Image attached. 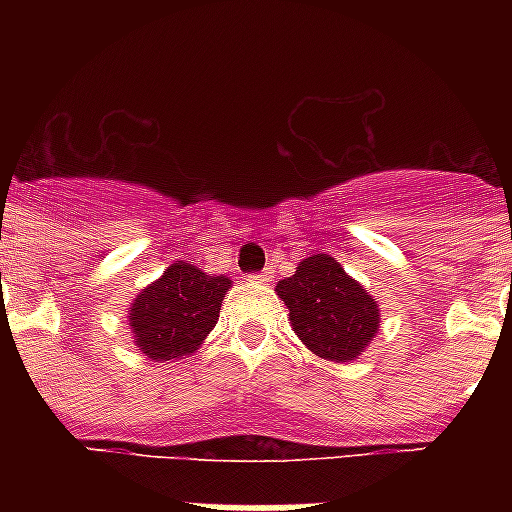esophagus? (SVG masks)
Returning a JSON list of instances; mask_svg holds the SVG:
<instances>
[{"label":"esophagus","instance_id":"34e87169","mask_svg":"<svg viewBox=\"0 0 512 512\" xmlns=\"http://www.w3.org/2000/svg\"><path fill=\"white\" fill-rule=\"evenodd\" d=\"M252 284H268L271 281V271H263V273H255V276H249Z\"/></svg>","mask_w":512,"mask_h":512}]
</instances>
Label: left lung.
Here are the masks:
<instances>
[{"label":"left lung","instance_id":"left-lung-1","mask_svg":"<svg viewBox=\"0 0 512 512\" xmlns=\"http://www.w3.org/2000/svg\"><path fill=\"white\" fill-rule=\"evenodd\" d=\"M289 308V324L319 358L353 361L380 329L377 300L329 255H311L295 276L276 284Z\"/></svg>","mask_w":512,"mask_h":512}]
</instances>
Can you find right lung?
<instances>
[{
  "mask_svg": "<svg viewBox=\"0 0 512 512\" xmlns=\"http://www.w3.org/2000/svg\"><path fill=\"white\" fill-rule=\"evenodd\" d=\"M228 289V276H212L175 260L130 305L132 340L140 353L154 361L191 356L217 324Z\"/></svg>",
  "mask_w": 512,
  "mask_h": 512,
  "instance_id": "obj_1",
  "label": "right lung"
}]
</instances>
